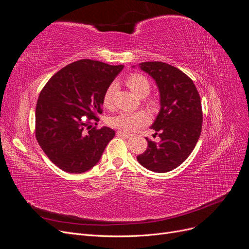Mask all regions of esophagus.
Instances as JSON below:
<instances>
[{"instance_id": "esophagus-1", "label": "esophagus", "mask_w": 249, "mask_h": 249, "mask_svg": "<svg viewBox=\"0 0 249 249\" xmlns=\"http://www.w3.org/2000/svg\"><path fill=\"white\" fill-rule=\"evenodd\" d=\"M116 135H117L118 137H123V138H129V137H130V134L122 132V131H117V132H116Z\"/></svg>"}]
</instances>
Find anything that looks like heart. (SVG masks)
Wrapping results in <instances>:
<instances>
[{
	"instance_id": "1",
	"label": "heart",
	"mask_w": 249,
	"mask_h": 249,
	"mask_svg": "<svg viewBox=\"0 0 249 249\" xmlns=\"http://www.w3.org/2000/svg\"><path fill=\"white\" fill-rule=\"evenodd\" d=\"M126 84L134 93H136L140 97L146 96L149 93L150 89H152V84H150L149 80L138 72L130 74L126 78ZM115 83H111L104 93L103 104L106 108L112 107V95L115 91ZM148 104H153V102L150 101ZM148 123L149 115L144 111L119 112L116 115H113L108 119L109 125L124 133L136 131L139 127L147 124Z\"/></svg>"
}]
</instances>
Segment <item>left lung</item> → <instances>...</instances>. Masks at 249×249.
I'll list each match as a JSON object with an SVG mask.
<instances>
[{"label":"left lung","instance_id":"1","mask_svg":"<svg viewBox=\"0 0 249 249\" xmlns=\"http://www.w3.org/2000/svg\"><path fill=\"white\" fill-rule=\"evenodd\" d=\"M140 69L159 88L161 110L152 129L161 140L157 143L146 138L147 148L137 160L155 172L171 171L190 156L200 136V96L193 81L175 66L153 61L140 63Z\"/></svg>","mask_w":249,"mask_h":249}]
</instances>
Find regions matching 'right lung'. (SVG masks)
<instances>
[{"label": "right lung", "mask_w": 249, "mask_h": 249, "mask_svg": "<svg viewBox=\"0 0 249 249\" xmlns=\"http://www.w3.org/2000/svg\"><path fill=\"white\" fill-rule=\"evenodd\" d=\"M124 65L82 59L63 67L39 93L35 136L49 159L65 172L82 173L100 161L115 136L108 126L97 129L103 96Z\"/></svg>", "instance_id": "right-lung-1"}]
</instances>
